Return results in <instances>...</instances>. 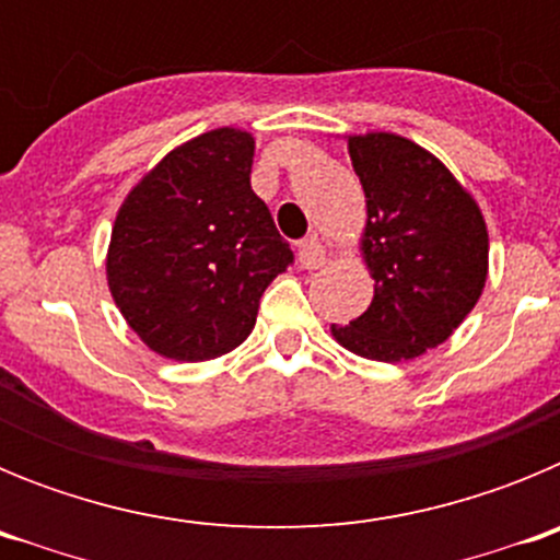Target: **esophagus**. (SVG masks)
<instances>
[{
  "label": "esophagus",
  "instance_id": "1",
  "mask_svg": "<svg viewBox=\"0 0 560 560\" xmlns=\"http://www.w3.org/2000/svg\"><path fill=\"white\" fill-rule=\"evenodd\" d=\"M300 264H303V269L325 266V246L316 237H305L303 244H300Z\"/></svg>",
  "mask_w": 560,
  "mask_h": 560
}]
</instances>
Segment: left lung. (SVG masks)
<instances>
[{
	"label": "left lung",
	"instance_id": "8db88e82",
	"mask_svg": "<svg viewBox=\"0 0 560 560\" xmlns=\"http://www.w3.org/2000/svg\"><path fill=\"white\" fill-rule=\"evenodd\" d=\"M368 224L359 255L373 303L345 328L341 348L373 361H409L438 348L471 314L488 280V226L477 199L443 162L393 131L348 133Z\"/></svg>",
	"mask_w": 560,
	"mask_h": 560
}]
</instances>
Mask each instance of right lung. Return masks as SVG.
<instances>
[{
  "mask_svg": "<svg viewBox=\"0 0 560 560\" xmlns=\"http://www.w3.org/2000/svg\"><path fill=\"white\" fill-rule=\"evenodd\" d=\"M255 137L212 128L165 153L122 199L106 280L128 328L153 353L207 361L252 334L260 296L291 264L249 185Z\"/></svg>",
  "mask_w": 560,
  "mask_h": 560,
  "instance_id": "right-lung-1",
  "label": "right lung"
}]
</instances>
